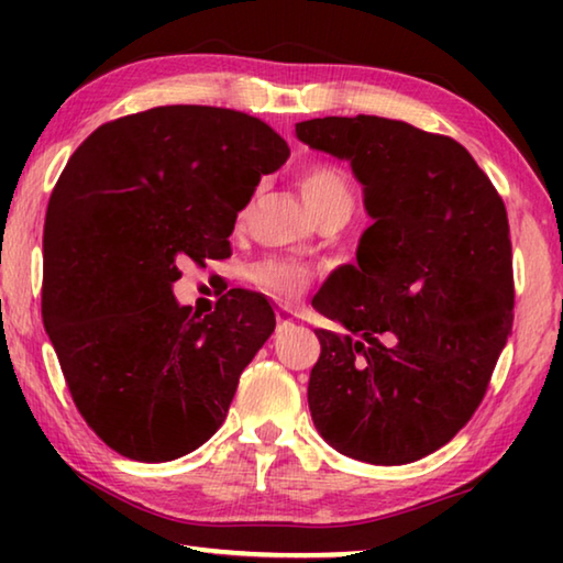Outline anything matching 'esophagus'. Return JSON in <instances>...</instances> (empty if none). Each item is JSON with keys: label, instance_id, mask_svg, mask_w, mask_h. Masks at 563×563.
Here are the masks:
<instances>
[{"label": "esophagus", "instance_id": "obj_1", "mask_svg": "<svg viewBox=\"0 0 563 563\" xmlns=\"http://www.w3.org/2000/svg\"><path fill=\"white\" fill-rule=\"evenodd\" d=\"M292 325H295L292 310H288V308H278V310H275V330L285 332V330H290Z\"/></svg>", "mask_w": 563, "mask_h": 563}]
</instances>
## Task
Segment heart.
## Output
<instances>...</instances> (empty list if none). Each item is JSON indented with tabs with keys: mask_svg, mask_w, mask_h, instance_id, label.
Segmentation results:
<instances>
[{
	"mask_svg": "<svg viewBox=\"0 0 563 563\" xmlns=\"http://www.w3.org/2000/svg\"><path fill=\"white\" fill-rule=\"evenodd\" d=\"M298 186L305 203H308L316 218L328 211L350 213L352 201H355V190H352L347 170L325 158L308 161L298 170ZM243 278L251 288L271 295L275 300H292L308 288L312 271L300 261L271 255V258L247 265Z\"/></svg>",
	"mask_w": 563,
	"mask_h": 563,
	"instance_id": "b5f03b06",
	"label": "heart"
}]
</instances>
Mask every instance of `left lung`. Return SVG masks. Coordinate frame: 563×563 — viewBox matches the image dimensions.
<instances>
[{"mask_svg":"<svg viewBox=\"0 0 563 563\" xmlns=\"http://www.w3.org/2000/svg\"><path fill=\"white\" fill-rule=\"evenodd\" d=\"M295 133L350 161L375 218L357 268L312 298L350 330L316 332L312 422L352 460H422L470 422L511 335L507 208L470 151L442 133L365 113L300 121Z\"/></svg>","mask_w":563,"mask_h":563,"instance_id":"8db88e82","label":"left lung"}]
</instances>
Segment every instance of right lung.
<instances>
[{"instance_id":"1","label":"right lung","mask_w":563,"mask_h":563,"mask_svg":"<svg viewBox=\"0 0 563 563\" xmlns=\"http://www.w3.org/2000/svg\"><path fill=\"white\" fill-rule=\"evenodd\" d=\"M290 148L251 113L176 103L129 113L74 151L44 221L42 318L71 399L101 442L170 462L211 440L273 335L263 295L180 308V265L231 255L228 235Z\"/></svg>"}]
</instances>
